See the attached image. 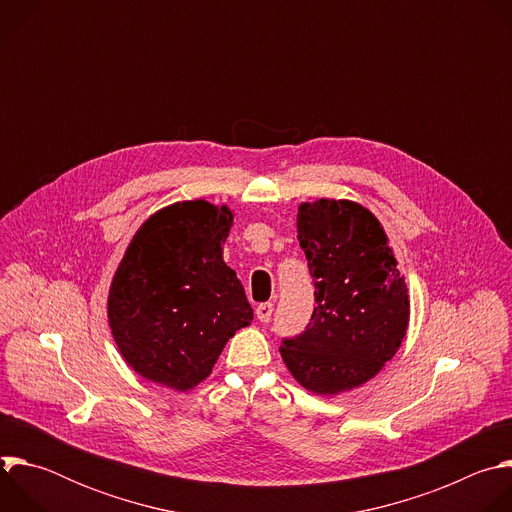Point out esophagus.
<instances>
[{
    "mask_svg": "<svg viewBox=\"0 0 512 512\" xmlns=\"http://www.w3.org/2000/svg\"><path fill=\"white\" fill-rule=\"evenodd\" d=\"M255 314H257V320H259V322H263V324L269 322V320H271V314H273V304H269V302H267V304H259L257 310H255Z\"/></svg>",
    "mask_w": 512,
    "mask_h": 512,
    "instance_id": "obj_1",
    "label": "esophagus"
}]
</instances>
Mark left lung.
Listing matches in <instances>:
<instances>
[{"label":"left lung","mask_w":512,"mask_h":512,"mask_svg":"<svg viewBox=\"0 0 512 512\" xmlns=\"http://www.w3.org/2000/svg\"><path fill=\"white\" fill-rule=\"evenodd\" d=\"M298 239L316 308L300 336L283 340L281 358L316 395L352 391L385 367L407 334L405 275L379 218L354 200L302 202Z\"/></svg>","instance_id":"obj_1"}]
</instances>
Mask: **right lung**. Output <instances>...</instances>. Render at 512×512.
I'll use <instances>...</instances> for the list:
<instances>
[{
	"mask_svg": "<svg viewBox=\"0 0 512 512\" xmlns=\"http://www.w3.org/2000/svg\"><path fill=\"white\" fill-rule=\"evenodd\" d=\"M227 204H168L145 221L111 279L107 318L129 367L150 383L190 391L229 338L253 320L245 289L223 259Z\"/></svg>",
	"mask_w": 512,
	"mask_h": 512,
	"instance_id": "right-lung-1",
	"label": "right lung"
}]
</instances>
